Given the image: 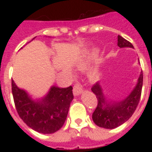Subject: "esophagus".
I'll return each mask as SVG.
<instances>
[{
  "label": "esophagus",
  "mask_w": 152,
  "mask_h": 152,
  "mask_svg": "<svg viewBox=\"0 0 152 152\" xmlns=\"http://www.w3.org/2000/svg\"><path fill=\"white\" fill-rule=\"evenodd\" d=\"M82 92L83 90L80 85H76V86H74V88H73V94H74V95L78 96Z\"/></svg>",
  "instance_id": "34e87169"
}]
</instances>
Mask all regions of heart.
<instances>
[{
  "mask_svg": "<svg viewBox=\"0 0 152 152\" xmlns=\"http://www.w3.org/2000/svg\"><path fill=\"white\" fill-rule=\"evenodd\" d=\"M97 53H98V50H95V49H94L93 50L90 51V53H89V55L87 56L86 58H84V59L80 60L79 63H77V65H76V67H77V69L78 70H85L87 68V66H88V63H89V60H91L92 58H94V57H96L97 55ZM89 78L91 80L93 81H95L98 80L99 78V75H98V73L96 72H92L89 74Z\"/></svg>",
  "mask_w": 152,
  "mask_h": 152,
  "instance_id": "1",
  "label": "heart"
}]
</instances>
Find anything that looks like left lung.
Segmentation results:
<instances>
[{
  "label": "left lung",
  "instance_id": "left-lung-1",
  "mask_svg": "<svg viewBox=\"0 0 152 152\" xmlns=\"http://www.w3.org/2000/svg\"><path fill=\"white\" fill-rule=\"evenodd\" d=\"M117 45L120 48H134L133 45L121 36H118ZM142 72L137 79V85L125 99L110 101L103 94L100 83L93 86L92 92L98 99V106L92 115L94 122L99 127L112 129L123 124L134 114L139 102L142 88Z\"/></svg>",
  "mask_w": 152,
  "mask_h": 152
}]
</instances>
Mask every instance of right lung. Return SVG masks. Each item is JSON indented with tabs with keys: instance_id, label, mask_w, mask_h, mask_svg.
I'll list each match as a JSON object with an SVG mask.
<instances>
[{
	"instance_id": "1",
	"label": "right lung",
	"mask_w": 152,
	"mask_h": 152,
	"mask_svg": "<svg viewBox=\"0 0 152 152\" xmlns=\"http://www.w3.org/2000/svg\"><path fill=\"white\" fill-rule=\"evenodd\" d=\"M11 85L16 110L28 127L44 134H53L63 127L74 98L72 86H51L46 95L35 100L13 80Z\"/></svg>"
}]
</instances>
